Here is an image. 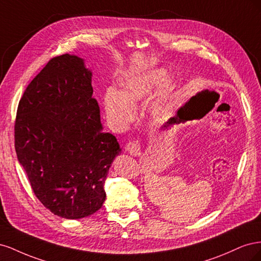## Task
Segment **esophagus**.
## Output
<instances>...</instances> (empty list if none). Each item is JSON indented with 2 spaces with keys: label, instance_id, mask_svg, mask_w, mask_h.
I'll list each match as a JSON object with an SVG mask.
<instances>
[{
  "label": "esophagus",
  "instance_id": "esophagus-1",
  "mask_svg": "<svg viewBox=\"0 0 261 261\" xmlns=\"http://www.w3.org/2000/svg\"><path fill=\"white\" fill-rule=\"evenodd\" d=\"M127 150H128V152L132 155H134V156L140 155V153H141V143H140V140L136 139V140L129 141L128 145H127Z\"/></svg>",
  "mask_w": 261,
  "mask_h": 261
}]
</instances>
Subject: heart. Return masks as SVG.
<instances>
[{"label": "heart", "mask_w": 261, "mask_h": 261, "mask_svg": "<svg viewBox=\"0 0 261 261\" xmlns=\"http://www.w3.org/2000/svg\"><path fill=\"white\" fill-rule=\"evenodd\" d=\"M168 81V73L152 69L126 78L121 83V92L109 89L105 94V109L108 117L116 126L124 128L136 116V108L158 92L151 105V113L156 120H165L173 115L178 106L179 89L176 84Z\"/></svg>", "instance_id": "heart-1"}]
</instances>
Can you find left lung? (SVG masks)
Instances as JSON below:
<instances>
[{
  "label": "left lung",
  "mask_w": 261,
  "mask_h": 261,
  "mask_svg": "<svg viewBox=\"0 0 261 261\" xmlns=\"http://www.w3.org/2000/svg\"><path fill=\"white\" fill-rule=\"evenodd\" d=\"M187 107H188V103H187L185 107L180 108V109L178 110V111H177V115H176L175 117H172V118H170L169 122H168V124H172V123H179V122H184V121L188 120V118L186 117V114H185L186 110H187Z\"/></svg>",
  "instance_id": "left-lung-1"
}]
</instances>
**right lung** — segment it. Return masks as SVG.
Wrapping results in <instances>:
<instances>
[{"label":"right lung","mask_w":261,"mask_h":261,"mask_svg":"<svg viewBox=\"0 0 261 261\" xmlns=\"http://www.w3.org/2000/svg\"><path fill=\"white\" fill-rule=\"evenodd\" d=\"M91 76L76 55L51 59L23 92L15 121V150L31 188L65 219L102 207L108 171L121 153L115 136L102 130Z\"/></svg>","instance_id":"obj_1"}]
</instances>
